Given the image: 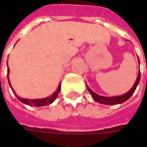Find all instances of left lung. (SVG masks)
Instances as JSON below:
<instances>
[{"label": "left lung", "mask_w": 147, "mask_h": 147, "mask_svg": "<svg viewBox=\"0 0 147 147\" xmlns=\"http://www.w3.org/2000/svg\"><path fill=\"white\" fill-rule=\"evenodd\" d=\"M138 62L140 64V61H139V58H138ZM140 78H141V73H140V70H139L138 75V78H137V80L136 82L134 83L133 87L127 93L123 94V95H121V96H111V97H106V96H100V95H97L94 92H92L90 88L87 87L88 88V92L91 93V95L92 96L93 99L97 101L100 104H104V105H118V104H121V103H123L124 101H126L127 100L130 98L132 96V95L133 94V92H135L136 88L138 87V85L139 82H140Z\"/></svg>", "instance_id": "obj_1"}]
</instances>
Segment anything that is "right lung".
<instances>
[{"mask_svg": "<svg viewBox=\"0 0 147 147\" xmlns=\"http://www.w3.org/2000/svg\"><path fill=\"white\" fill-rule=\"evenodd\" d=\"M9 69H7V78H8V81H9V84L10 86V82H9ZM11 88V86H10ZM12 89V88H11ZM60 92V83H59V87L58 88L56 89V91L54 92L52 95H51L50 96L47 97V98H43V99H35V100H29V99H24V98H20V96H18L16 95V97L20 100L21 102L24 103L26 105H32V106H43V105H48L51 104L53 102L54 100H55V98L57 97L58 94ZM13 92L15 94L14 91Z\"/></svg>", "mask_w": 147, "mask_h": 147, "instance_id": "right-lung-1", "label": "right lung"}]
</instances>
